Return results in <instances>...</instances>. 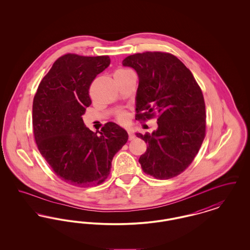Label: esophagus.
<instances>
[{
	"label": "esophagus",
	"instance_id": "esophagus-1",
	"mask_svg": "<svg viewBox=\"0 0 250 250\" xmlns=\"http://www.w3.org/2000/svg\"><path fill=\"white\" fill-rule=\"evenodd\" d=\"M127 133H128V139H129V141H133V140H135L136 136L134 135L133 131L131 130V129H128V130H127Z\"/></svg>",
	"mask_w": 250,
	"mask_h": 250
}]
</instances>
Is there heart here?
<instances>
[{
  "label": "heart",
  "instance_id": "heart-1",
  "mask_svg": "<svg viewBox=\"0 0 250 250\" xmlns=\"http://www.w3.org/2000/svg\"><path fill=\"white\" fill-rule=\"evenodd\" d=\"M127 72H130V70H128V69H125V68H119V69H117L115 73H114V75H119V74H125V73H127ZM117 120L121 122V123H125V122H127V120H128V116H127V114L125 113V112H120L117 114Z\"/></svg>",
  "mask_w": 250,
  "mask_h": 250
}]
</instances>
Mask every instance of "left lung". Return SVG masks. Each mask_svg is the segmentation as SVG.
I'll return each instance as SVG.
<instances>
[{"label":"left lung","instance_id":"left-lung-1","mask_svg":"<svg viewBox=\"0 0 250 250\" xmlns=\"http://www.w3.org/2000/svg\"><path fill=\"white\" fill-rule=\"evenodd\" d=\"M123 65L139 76L136 120L157 117L158 127L152 134H136L147 143L139 159L142 168L156 179L175 177L192 163L205 137L202 89L190 70L167 52L136 53Z\"/></svg>","mask_w":250,"mask_h":250}]
</instances>
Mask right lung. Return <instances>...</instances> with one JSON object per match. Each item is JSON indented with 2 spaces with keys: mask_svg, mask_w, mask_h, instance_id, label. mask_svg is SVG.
<instances>
[{
  "mask_svg": "<svg viewBox=\"0 0 250 250\" xmlns=\"http://www.w3.org/2000/svg\"><path fill=\"white\" fill-rule=\"evenodd\" d=\"M110 63L109 57L67 53L54 62L37 88L33 128L37 148L54 173L72 186H98L107 178L113 156L128 140L112 122L99 132L84 125L92 100L89 89Z\"/></svg>",
  "mask_w": 250,
  "mask_h": 250,
  "instance_id": "add662e5",
  "label": "right lung"
}]
</instances>
